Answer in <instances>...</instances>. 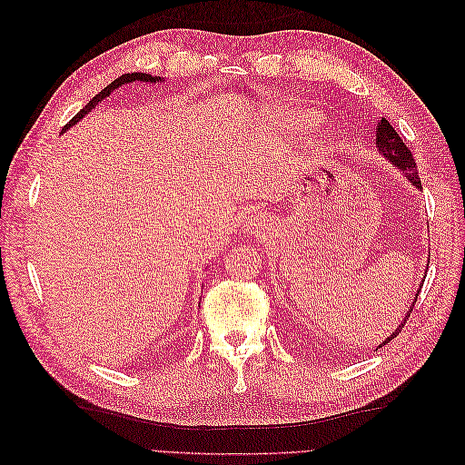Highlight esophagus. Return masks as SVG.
I'll use <instances>...</instances> for the list:
<instances>
[{
    "label": "esophagus",
    "mask_w": 465,
    "mask_h": 465,
    "mask_svg": "<svg viewBox=\"0 0 465 465\" xmlns=\"http://www.w3.org/2000/svg\"><path fill=\"white\" fill-rule=\"evenodd\" d=\"M244 227H246V231L252 234V232H260L262 231V217L258 215V213H252V215H248L246 217V221H244Z\"/></svg>",
    "instance_id": "1"
}]
</instances>
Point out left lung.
Wrapping results in <instances>:
<instances>
[{"instance_id": "8db88e82", "label": "left lung", "mask_w": 465, "mask_h": 465, "mask_svg": "<svg viewBox=\"0 0 465 465\" xmlns=\"http://www.w3.org/2000/svg\"><path fill=\"white\" fill-rule=\"evenodd\" d=\"M376 149H378L380 154H382V157H386V161H390L393 166H398L400 171L405 174V178L410 180L415 188H420V178H419V173H417L413 154H411L410 147H407V145L401 142V137L398 135L396 130L391 128V124H390L386 118H382V120H380V122L376 124ZM420 287H423V285H420ZM420 287H419L417 292H415V299H413V304H411V308H410V312L413 311V306H415V302H417ZM410 312L405 314L403 322L396 328V331H393L390 337H386V340L378 345V349L382 347V345H386V343H390L396 335H400L401 328L405 326L407 318H410Z\"/></svg>"}]
</instances>
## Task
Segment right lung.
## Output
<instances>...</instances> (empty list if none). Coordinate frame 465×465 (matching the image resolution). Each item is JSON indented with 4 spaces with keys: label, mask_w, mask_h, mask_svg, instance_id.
I'll return each instance as SVG.
<instances>
[{
    "label": "right lung",
    "mask_w": 465,
    "mask_h": 465,
    "mask_svg": "<svg viewBox=\"0 0 465 465\" xmlns=\"http://www.w3.org/2000/svg\"><path fill=\"white\" fill-rule=\"evenodd\" d=\"M134 81H143V83H159V81H164V79H161V77H151L149 74H125V75H120L118 79L112 81L108 87H104L101 93H98L96 96H93L91 101L85 104V108L79 110L77 114H75L72 120H69V124H65V125H64L62 134H64L65 130L72 128V125H74V124H77V122H79L83 116L89 114V112H91V110H93V108H94L98 103L104 101L106 96H110V93H112V91H116L118 87H122V85H128V83H134Z\"/></svg>",
    "instance_id": "right-lung-1"
}]
</instances>
